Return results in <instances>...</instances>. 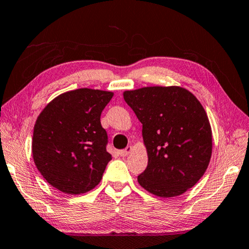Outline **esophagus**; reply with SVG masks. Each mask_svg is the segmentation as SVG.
I'll return each mask as SVG.
<instances>
[{"label": "esophagus", "instance_id": "esophagus-1", "mask_svg": "<svg viewBox=\"0 0 249 249\" xmlns=\"http://www.w3.org/2000/svg\"><path fill=\"white\" fill-rule=\"evenodd\" d=\"M131 151H132V146H127V147H126L125 149H122V151L118 152V154H120L121 156L124 157V156H127Z\"/></svg>", "mask_w": 249, "mask_h": 249}]
</instances>
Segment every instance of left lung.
I'll return each instance as SVG.
<instances>
[{"instance_id": "1", "label": "left lung", "mask_w": 249, "mask_h": 249, "mask_svg": "<svg viewBox=\"0 0 249 249\" xmlns=\"http://www.w3.org/2000/svg\"><path fill=\"white\" fill-rule=\"evenodd\" d=\"M124 100L143 124L147 167L137 177L146 191L175 197L192 188L212 156V128L199 101L179 86L125 90Z\"/></svg>"}]
</instances>
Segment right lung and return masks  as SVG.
<instances>
[{"instance_id":"1","label":"right lung","mask_w":249,"mask_h":249,"mask_svg":"<svg viewBox=\"0 0 249 249\" xmlns=\"http://www.w3.org/2000/svg\"><path fill=\"white\" fill-rule=\"evenodd\" d=\"M112 97L106 90H70L55 97L38 115L33 160L47 183L58 191L83 194L101 181L112 160L101 114Z\"/></svg>"}]
</instances>
